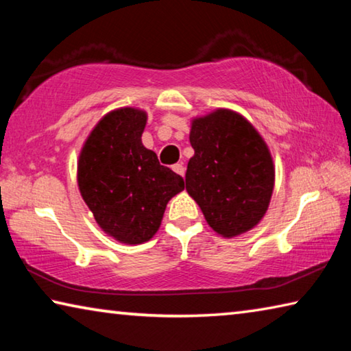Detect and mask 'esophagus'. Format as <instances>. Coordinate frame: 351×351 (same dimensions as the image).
<instances>
[{
  "instance_id": "1",
  "label": "esophagus",
  "mask_w": 351,
  "mask_h": 351,
  "mask_svg": "<svg viewBox=\"0 0 351 351\" xmlns=\"http://www.w3.org/2000/svg\"><path fill=\"white\" fill-rule=\"evenodd\" d=\"M171 169H173L175 173H178L180 176H184V173H186V169H184L182 164H175Z\"/></svg>"
}]
</instances>
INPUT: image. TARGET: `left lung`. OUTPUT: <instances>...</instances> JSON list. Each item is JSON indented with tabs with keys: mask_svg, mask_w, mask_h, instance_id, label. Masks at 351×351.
<instances>
[{
	"mask_svg": "<svg viewBox=\"0 0 351 351\" xmlns=\"http://www.w3.org/2000/svg\"><path fill=\"white\" fill-rule=\"evenodd\" d=\"M189 139L195 154L187 164L186 190L207 224L224 239L255 228L268 210L276 180L265 139L246 117L228 108L195 117Z\"/></svg>",
	"mask_w": 351,
	"mask_h": 351,
	"instance_id": "1",
	"label": "left lung"
}]
</instances>
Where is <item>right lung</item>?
<instances>
[{"mask_svg":"<svg viewBox=\"0 0 351 351\" xmlns=\"http://www.w3.org/2000/svg\"><path fill=\"white\" fill-rule=\"evenodd\" d=\"M147 112L123 106L105 114L83 144L77 184L100 229L125 245L158 232L169 201L184 190L173 170L142 144Z\"/></svg>","mask_w":351,"mask_h":351,"instance_id":"add662e5","label":"right lung"}]
</instances>
